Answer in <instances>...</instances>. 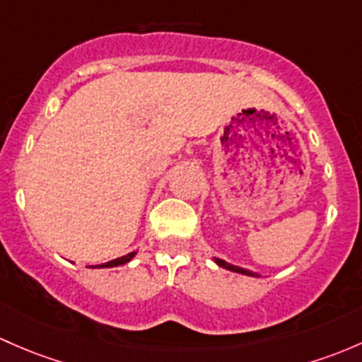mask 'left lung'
Segmentation results:
<instances>
[{
  "label": "left lung",
  "mask_w": 362,
  "mask_h": 362,
  "mask_svg": "<svg viewBox=\"0 0 362 362\" xmlns=\"http://www.w3.org/2000/svg\"><path fill=\"white\" fill-rule=\"evenodd\" d=\"M216 265H220V267L227 269V271H232V272H238V274H245V276H251V277H258L257 272H251L248 269H243V267H238V265H232L229 262L222 260V258H215Z\"/></svg>",
  "instance_id": "left-lung-1"
}]
</instances>
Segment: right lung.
I'll return each instance as SVG.
<instances>
[{
  "label": "right lung",
  "mask_w": 362,
  "mask_h": 362,
  "mask_svg": "<svg viewBox=\"0 0 362 362\" xmlns=\"http://www.w3.org/2000/svg\"><path fill=\"white\" fill-rule=\"evenodd\" d=\"M136 255V251H132V253L124 255V257H119V258H114L111 262H105V264H100V265H91V269H107V267H117V265H124L128 264V262L132 260L133 257Z\"/></svg>",
  "instance_id": "right-lung-1"
}]
</instances>
